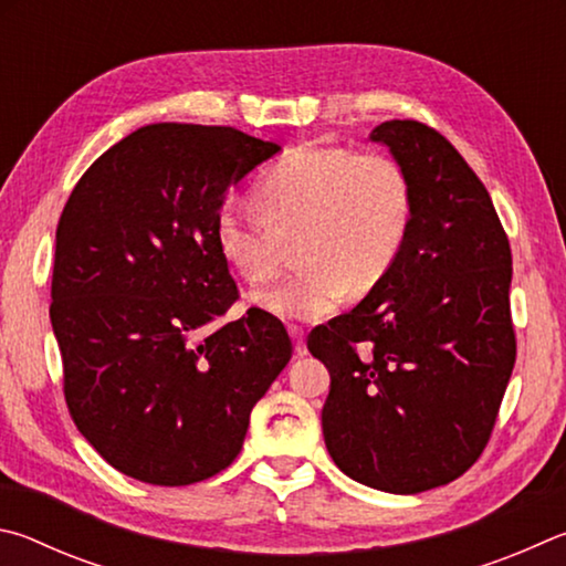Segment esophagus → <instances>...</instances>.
<instances>
[{
  "mask_svg": "<svg viewBox=\"0 0 566 566\" xmlns=\"http://www.w3.org/2000/svg\"><path fill=\"white\" fill-rule=\"evenodd\" d=\"M289 333H291L293 345H295V355H298V358H303V355L308 353V348H305V331L301 328V325H291Z\"/></svg>",
  "mask_w": 566,
  "mask_h": 566,
  "instance_id": "obj_1",
  "label": "esophagus"
}]
</instances>
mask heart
<instances>
[{"label": "heart", "instance_id": "heart-1", "mask_svg": "<svg viewBox=\"0 0 566 566\" xmlns=\"http://www.w3.org/2000/svg\"><path fill=\"white\" fill-rule=\"evenodd\" d=\"M255 203L218 211V251L243 281L263 283L281 265L285 241L298 238V271L253 293L258 308L293 321H321L350 291H373L400 255L415 211L400 161L340 146L293 148L255 186Z\"/></svg>", "mask_w": 566, "mask_h": 566}]
</instances>
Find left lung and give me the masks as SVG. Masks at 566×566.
<instances>
[{
    "label": "left lung",
    "instance_id": "8db88e82",
    "mask_svg": "<svg viewBox=\"0 0 566 566\" xmlns=\"http://www.w3.org/2000/svg\"><path fill=\"white\" fill-rule=\"evenodd\" d=\"M410 176V233L382 281L308 350L331 373L323 438L355 482L418 494L458 480L488 444L517 355L512 251L488 188L440 132L375 126Z\"/></svg>",
    "mask_w": 566,
    "mask_h": 566
}]
</instances>
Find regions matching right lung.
I'll return each instance as SVG.
<instances>
[{
	"label": "right lung",
	"instance_id": "obj_1",
	"mask_svg": "<svg viewBox=\"0 0 566 566\" xmlns=\"http://www.w3.org/2000/svg\"><path fill=\"white\" fill-rule=\"evenodd\" d=\"M281 151L231 126L151 124L78 178L56 226L52 328L78 432L138 482L181 488L241 452L253 405L293 355L238 298L216 243L228 186Z\"/></svg>",
	"mask_w": 566,
	"mask_h": 566
}]
</instances>
